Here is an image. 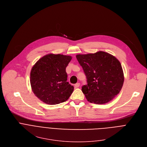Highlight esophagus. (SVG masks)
Here are the masks:
<instances>
[{"mask_svg":"<svg viewBox=\"0 0 147 147\" xmlns=\"http://www.w3.org/2000/svg\"><path fill=\"white\" fill-rule=\"evenodd\" d=\"M74 85H75V86H76V88H78V87L80 86V84L79 82H78V83Z\"/></svg>","mask_w":147,"mask_h":147,"instance_id":"34e87169","label":"esophagus"}]
</instances>
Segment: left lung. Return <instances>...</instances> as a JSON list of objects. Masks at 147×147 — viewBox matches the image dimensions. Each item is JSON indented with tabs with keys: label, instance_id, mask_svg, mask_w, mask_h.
Segmentation results:
<instances>
[{
	"label": "left lung",
	"instance_id": "1",
	"mask_svg": "<svg viewBox=\"0 0 147 147\" xmlns=\"http://www.w3.org/2000/svg\"><path fill=\"white\" fill-rule=\"evenodd\" d=\"M76 58L87 79L82 91L90 103L105 104L121 91L124 76L120 62L113 55L98 51L94 54H78Z\"/></svg>",
	"mask_w": 147,
	"mask_h": 147
}]
</instances>
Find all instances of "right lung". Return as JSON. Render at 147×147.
<instances>
[{
	"mask_svg": "<svg viewBox=\"0 0 147 147\" xmlns=\"http://www.w3.org/2000/svg\"><path fill=\"white\" fill-rule=\"evenodd\" d=\"M69 55L47 54L32 67L30 85L34 95L42 102L55 105L66 102L74 86L67 82L66 68L71 60Z\"/></svg>",
	"mask_w": 147,
	"mask_h": 147,
	"instance_id": "right-lung-1",
	"label": "right lung"
}]
</instances>
